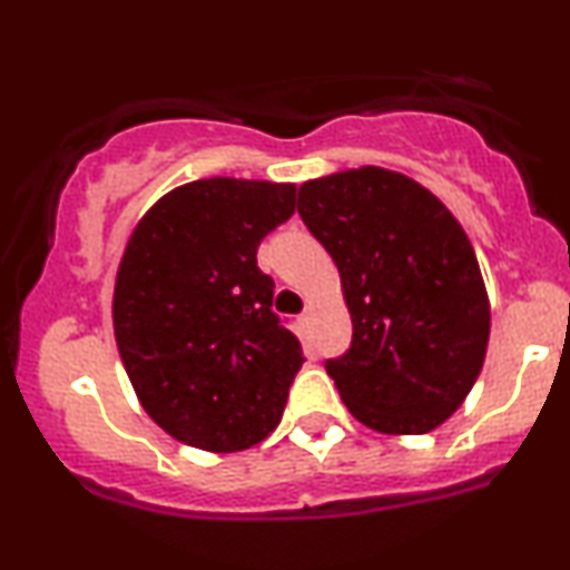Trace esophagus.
I'll use <instances>...</instances> for the list:
<instances>
[{
    "mask_svg": "<svg viewBox=\"0 0 570 570\" xmlns=\"http://www.w3.org/2000/svg\"><path fill=\"white\" fill-rule=\"evenodd\" d=\"M299 324H303L305 330L313 324V307H307V311H303V316H299Z\"/></svg>",
    "mask_w": 570,
    "mask_h": 570,
    "instance_id": "1",
    "label": "esophagus"
}]
</instances>
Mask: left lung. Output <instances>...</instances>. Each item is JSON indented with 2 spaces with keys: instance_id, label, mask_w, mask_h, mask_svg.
<instances>
[{
  "instance_id": "left-lung-1",
  "label": "left lung",
  "mask_w": 570,
  "mask_h": 570,
  "mask_svg": "<svg viewBox=\"0 0 570 570\" xmlns=\"http://www.w3.org/2000/svg\"><path fill=\"white\" fill-rule=\"evenodd\" d=\"M297 212L335 259L353 340L326 362L351 415L381 434H429L469 396L490 299L461 222L431 189L381 166L299 185Z\"/></svg>"
}]
</instances>
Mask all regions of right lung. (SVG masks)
<instances>
[{"label": "right lung", "mask_w": 570, "mask_h": 570, "mask_svg": "<svg viewBox=\"0 0 570 570\" xmlns=\"http://www.w3.org/2000/svg\"><path fill=\"white\" fill-rule=\"evenodd\" d=\"M292 181L214 179L174 187L136 222L115 278L117 351L141 407L208 453L263 442L303 367L257 267L267 233L294 214Z\"/></svg>", "instance_id": "obj_1"}]
</instances>
